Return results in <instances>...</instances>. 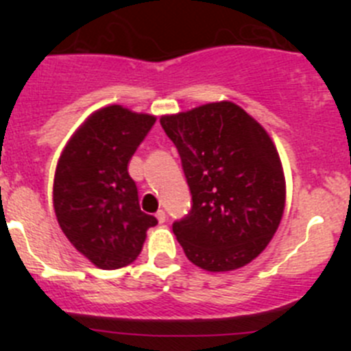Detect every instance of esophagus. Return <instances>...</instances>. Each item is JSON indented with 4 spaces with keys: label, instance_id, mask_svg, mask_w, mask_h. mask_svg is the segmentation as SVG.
<instances>
[{
    "label": "esophagus",
    "instance_id": "1",
    "mask_svg": "<svg viewBox=\"0 0 351 351\" xmlns=\"http://www.w3.org/2000/svg\"><path fill=\"white\" fill-rule=\"evenodd\" d=\"M156 218H158V221H160V223H165V219H167L165 210H163V209L158 210V213H156Z\"/></svg>",
    "mask_w": 351,
    "mask_h": 351
}]
</instances>
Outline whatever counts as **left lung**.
<instances>
[{
  "label": "left lung",
  "instance_id": "8db88e82",
  "mask_svg": "<svg viewBox=\"0 0 351 351\" xmlns=\"http://www.w3.org/2000/svg\"><path fill=\"white\" fill-rule=\"evenodd\" d=\"M160 123L176 144L193 206L173 234L191 263L235 271L256 258L283 218L287 182L274 142L234 101L167 114Z\"/></svg>",
  "mask_w": 351,
  "mask_h": 351
}]
</instances>
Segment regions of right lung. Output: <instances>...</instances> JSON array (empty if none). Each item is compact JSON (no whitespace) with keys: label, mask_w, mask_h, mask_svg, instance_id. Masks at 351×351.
<instances>
[{"label":"right lung","mask_w":351,"mask_h":351,"mask_svg":"<svg viewBox=\"0 0 351 351\" xmlns=\"http://www.w3.org/2000/svg\"><path fill=\"white\" fill-rule=\"evenodd\" d=\"M156 116L107 105L86 117L58 160L52 204L71 246L93 265L114 271L141 255L158 223L138 206L128 163Z\"/></svg>","instance_id":"add662e5"}]
</instances>
